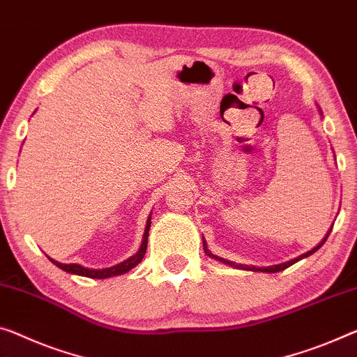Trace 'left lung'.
Returning a JSON list of instances; mask_svg holds the SVG:
<instances>
[{
	"mask_svg": "<svg viewBox=\"0 0 357 357\" xmlns=\"http://www.w3.org/2000/svg\"><path fill=\"white\" fill-rule=\"evenodd\" d=\"M319 113H321V116H322V112H321V108H319ZM332 227H333V225H332ZM331 231H332V228L328 229V233L326 234V238L322 239L321 243L316 245V248H312L311 250L305 252V254L298 255L297 259H292V260H289V261L279 263V265H273V266H254V265H243V263H234V261H231V260L222 259V257H217L215 254H212V252H211L209 249H207V243H206V239H204V238H202V245H204V252H206V255H207V257H211V259H213V260H217V261L223 263V265H228V266H231V268H236V270H245V271H260V273H278V271H282V270H286V268H289L290 265H294V263H297L298 260H301V259H306V257H310L311 254H314V252H316L317 249H321V245L326 243L327 238H328V234H331Z\"/></svg>",
	"mask_w": 357,
	"mask_h": 357,
	"instance_id": "left-lung-1",
	"label": "left lung"
}]
</instances>
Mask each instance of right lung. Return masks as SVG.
<instances>
[{
  "mask_svg": "<svg viewBox=\"0 0 357 357\" xmlns=\"http://www.w3.org/2000/svg\"><path fill=\"white\" fill-rule=\"evenodd\" d=\"M150 225H151V213L150 217H148L146 225H145V233H144V238H142V244H140V249L137 250V254L129 257L128 260H124L121 263H118V265L114 266H109V268H102V270H94V268H86L83 265H78V263H68V265H65V263H60L57 260L51 259V257H47L49 260H51L54 265L59 266L60 270L71 273V274H78V276H84V278H92V279H107V278H112V276H119V274H124L132 270L134 266L139 265L144 259L145 252H146V244H148V231H150Z\"/></svg>",
  "mask_w": 357,
  "mask_h": 357,
  "instance_id": "1",
  "label": "right lung"
}]
</instances>
